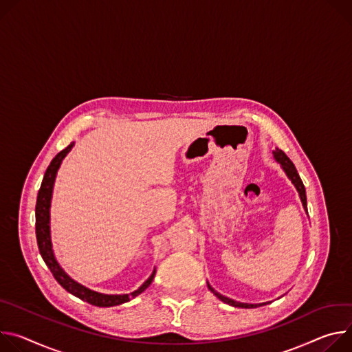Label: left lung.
Listing matches in <instances>:
<instances>
[{
  "label": "left lung",
  "mask_w": 352,
  "mask_h": 352,
  "mask_svg": "<svg viewBox=\"0 0 352 352\" xmlns=\"http://www.w3.org/2000/svg\"><path fill=\"white\" fill-rule=\"evenodd\" d=\"M274 158L277 160V162H280L281 164V166H283V169L285 170V173H287V176L291 179V182L294 183V186L296 187V190H298V192H299V197H300V201H302V204H303V208L307 211V207H306V191H305V186H303V183H302V180H300V177H299V175H298V170H296V168L294 166V164H292V161L288 158V156L285 155V152L284 151H281V149H276L274 151ZM207 285H208V289L218 298V299H221L222 302H225V303H228V305H230V306H235V307H245V309H252V307H257V306H261V305H265V303H260V305H250V303H241V302H235V300H232V299H229V298H226V296H223V295H219L217 291H214L212 289V287L207 283Z\"/></svg>",
  "instance_id": "obj_1"
}]
</instances>
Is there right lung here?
Returning a JSON list of instances; mask_svg holds the SVG:
<instances>
[{
	"mask_svg": "<svg viewBox=\"0 0 352 352\" xmlns=\"http://www.w3.org/2000/svg\"><path fill=\"white\" fill-rule=\"evenodd\" d=\"M74 142H71L67 148H64L63 151H60L53 161L50 162L41 190L37 192V201H36V239H37V246H38V252L42 254V258L45 260L46 265L50 268L53 277L56 278V281L69 294H72L74 296L80 298L94 306H99V307H109V306H117L129 302L131 298H135L137 295H140L141 292H144L152 283L153 277H155V270L152 271V274L149 276V278L134 292L131 294H124V295H104V294H99L95 291H91L85 287H82L81 284L75 283L74 280H71L65 272L63 271V268L58 265L54 254H53V249H52V239H50V201H52V192H53V184L56 180V175L57 170L61 165V161L65 158V155L69 152V149L72 148Z\"/></svg>",
	"mask_w": 352,
	"mask_h": 352,
	"instance_id": "1",
	"label": "right lung"
}]
</instances>
